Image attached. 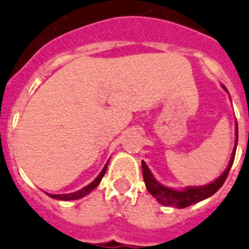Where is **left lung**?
<instances>
[{"mask_svg":"<svg viewBox=\"0 0 249 249\" xmlns=\"http://www.w3.org/2000/svg\"><path fill=\"white\" fill-rule=\"evenodd\" d=\"M224 87V86H223ZM224 89H227L224 87ZM237 130H235V147L233 153H231V162L228 164L227 170L221 173V176L219 178H216L214 182L209 183L205 186H200V187H186L182 191H176V190L170 189V187H166V186L160 185L158 181H156L152 175V172L149 171L148 166L142 160V168H143V177L144 182L147 186V190L149 191V194L152 196H154L158 201L164 206H173V208L183 209L187 208V206L192 205V204H196V202L202 201V200L208 199L212 195H214L215 192L220 189L223 183L225 182V179L228 177V173L231 171V167L234 162V156H235V148H237L238 143V125L235 126Z\"/></svg>","mask_w":249,"mask_h":249,"instance_id":"left-lung-1","label":"left lung"}]
</instances>
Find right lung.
<instances>
[{
    "mask_svg": "<svg viewBox=\"0 0 249 249\" xmlns=\"http://www.w3.org/2000/svg\"><path fill=\"white\" fill-rule=\"evenodd\" d=\"M106 168H107V163H106V166L104 167V170L101 171V173H100L99 176L96 177L93 182H91L89 186H86V187H83V189L79 190V191L72 192V194H63V195H53V194H48V195H49L50 197H53V199L64 200V201H68V200H77V199H79V197H83V196H86L87 194H89V192L92 191L93 189H96V187H97V185L100 183V181H101L102 177L105 176Z\"/></svg>",
    "mask_w": 249,
    "mask_h": 249,
    "instance_id": "right-lung-1",
    "label": "right lung"
}]
</instances>
